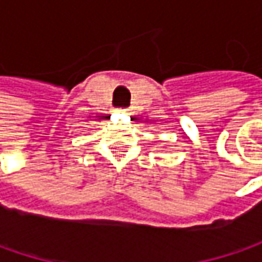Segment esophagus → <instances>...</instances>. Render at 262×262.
Listing matches in <instances>:
<instances>
[{"label": "esophagus", "instance_id": "obj_1", "mask_svg": "<svg viewBox=\"0 0 262 262\" xmlns=\"http://www.w3.org/2000/svg\"><path fill=\"white\" fill-rule=\"evenodd\" d=\"M122 112H125V111H122Z\"/></svg>", "mask_w": 262, "mask_h": 262}]
</instances>
